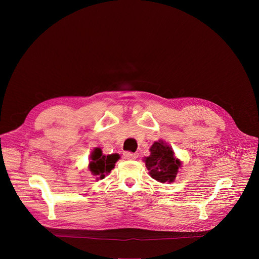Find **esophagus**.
Masks as SVG:
<instances>
[{
	"label": "esophagus",
	"mask_w": 259,
	"mask_h": 259,
	"mask_svg": "<svg viewBox=\"0 0 259 259\" xmlns=\"http://www.w3.org/2000/svg\"><path fill=\"white\" fill-rule=\"evenodd\" d=\"M123 155L126 160H136L138 158L137 153H132V152H124Z\"/></svg>",
	"instance_id": "1"
}]
</instances>
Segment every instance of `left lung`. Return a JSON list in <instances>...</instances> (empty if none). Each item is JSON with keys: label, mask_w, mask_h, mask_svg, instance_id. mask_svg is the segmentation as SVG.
<instances>
[{"label": "left lung", "mask_w": 259, "mask_h": 259, "mask_svg": "<svg viewBox=\"0 0 259 259\" xmlns=\"http://www.w3.org/2000/svg\"><path fill=\"white\" fill-rule=\"evenodd\" d=\"M149 150L150 155L144 158L149 175L162 184L174 183L179 169L182 168V161L175 155L173 148L163 140H159L154 142Z\"/></svg>", "instance_id": "8db88e82"}]
</instances>
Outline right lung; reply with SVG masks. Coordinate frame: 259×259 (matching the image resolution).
I'll use <instances>...</instances> for the list:
<instances>
[{"label":"right lung","mask_w":259,"mask_h":259,"mask_svg":"<svg viewBox=\"0 0 259 259\" xmlns=\"http://www.w3.org/2000/svg\"><path fill=\"white\" fill-rule=\"evenodd\" d=\"M120 155L117 153L104 154L99 147L94 148L90 155L89 169L96 180L104 179L114 168L115 163L119 161Z\"/></svg>","instance_id":"add662e5"}]
</instances>
